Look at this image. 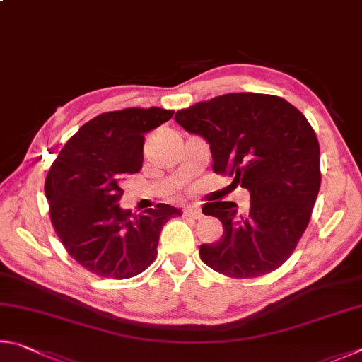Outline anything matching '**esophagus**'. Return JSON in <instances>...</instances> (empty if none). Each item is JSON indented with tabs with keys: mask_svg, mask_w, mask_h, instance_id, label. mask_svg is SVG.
<instances>
[{
	"mask_svg": "<svg viewBox=\"0 0 362 362\" xmlns=\"http://www.w3.org/2000/svg\"><path fill=\"white\" fill-rule=\"evenodd\" d=\"M182 216L189 218V219H200L202 211L199 210L197 206H186L185 210H182Z\"/></svg>",
	"mask_w": 362,
	"mask_h": 362,
	"instance_id": "esophagus-1",
	"label": "esophagus"
}]
</instances>
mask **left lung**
<instances>
[{
	"label": "left lung",
	"mask_w": 362,
	"mask_h": 362,
	"mask_svg": "<svg viewBox=\"0 0 362 362\" xmlns=\"http://www.w3.org/2000/svg\"><path fill=\"white\" fill-rule=\"evenodd\" d=\"M186 132L210 144L214 173L235 176L251 204L210 202L223 237L200 246L208 267L232 278L276 270L293 255L318 197L320 144L305 116L286 100L265 93H227L175 114Z\"/></svg>",
	"instance_id": "1"
}]
</instances>
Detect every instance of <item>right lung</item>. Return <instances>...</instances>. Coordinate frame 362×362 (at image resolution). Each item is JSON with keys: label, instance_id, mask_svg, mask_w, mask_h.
I'll return each mask as SVG.
<instances>
[{"label": "right lung", "instance_id": "add662e5", "mask_svg": "<svg viewBox=\"0 0 362 362\" xmlns=\"http://www.w3.org/2000/svg\"><path fill=\"white\" fill-rule=\"evenodd\" d=\"M162 107H127L88 120L50 167L44 192L50 221L68 255L86 270L127 280L154 262L158 235L177 208L122 210V182L143 167L144 135L171 119Z\"/></svg>", "mask_w": 362, "mask_h": 362}]
</instances>
